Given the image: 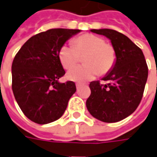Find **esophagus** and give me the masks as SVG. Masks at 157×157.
<instances>
[{
  "label": "esophagus",
  "mask_w": 157,
  "mask_h": 157,
  "mask_svg": "<svg viewBox=\"0 0 157 157\" xmlns=\"http://www.w3.org/2000/svg\"><path fill=\"white\" fill-rule=\"evenodd\" d=\"M75 86H76V89H77V91H78V90L80 89V87H81V86H82V85H81L80 83H76V85H75Z\"/></svg>",
  "instance_id": "34e87169"
}]
</instances>
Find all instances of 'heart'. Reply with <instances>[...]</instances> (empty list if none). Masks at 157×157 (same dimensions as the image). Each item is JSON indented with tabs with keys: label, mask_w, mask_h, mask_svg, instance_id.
Listing matches in <instances>:
<instances>
[{
	"label": "heart",
	"mask_w": 157,
	"mask_h": 157,
	"mask_svg": "<svg viewBox=\"0 0 157 157\" xmlns=\"http://www.w3.org/2000/svg\"><path fill=\"white\" fill-rule=\"evenodd\" d=\"M74 46L63 45L59 49V59L62 66L70 70L75 66L83 57L85 65L72 69L67 78L76 82H84L94 79L98 74L105 75L111 71L117 63V54L115 47L105 42L101 36L85 34L73 40Z\"/></svg>",
	"instance_id": "1"
}]
</instances>
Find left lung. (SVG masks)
Segmentation results:
<instances>
[{
    "mask_svg": "<svg viewBox=\"0 0 157 157\" xmlns=\"http://www.w3.org/2000/svg\"><path fill=\"white\" fill-rule=\"evenodd\" d=\"M109 38L117 50V63L102 80L90 82L86 105L90 114L104 122H117L135 111L142 99L148 78V66L138 46L128 36L109 29H91Z\"/></svg>",
    "mask_w": 157,
    "mask_h": 157,
    "instance_id": "8db88e82",
    "label": "left lung"
}]
</instances>
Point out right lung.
<instances>
[{
    "mask_svg": "<svg viewBox=\"0 0 157 157\" xmlns=\"http://www.w3.org/2000/svg\"><path fill=\"white\" fill-rule=\"evenodd\" d=\"M80 29H51L30 37L12 64V88L25 117L38 124L59 119L76 91L75 82H59L65 71L60 48Z\"/></svg>",
    "mask_w": 157,
    "mask_h": 157,
    "instance_id": "1",
    "label": "right lung"
}]
</instances>
